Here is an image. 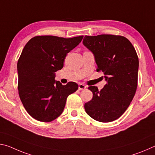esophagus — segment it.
<instances>
[{
  "label": "esophagus",
  "mask_w": 155,
  "mask_h": 155,
  "mask_svg": "<svg viewBox=\"0 0 155 155\" xmlns=\"http://www.w3.org/2000/svg\"><path fill=\"white\" fill-rule=\"evenodd\" d=\"M86 88H87V87H86L85 85H83V84H79V85H78V90H83Z\"/></svg>",
  "instance_id": "34e87169"
}]
</instances>
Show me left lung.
Masks as SVG:
<instances>
[{
	"mask_svg": "<svg viewBox=\"0 0 155 155\" xmlns=\"http://www.w3.org/2000/svg\"><path fill=\"white\" fill-rule=\"evenodd\" d=\"M83 44L94 54L97 72H103L107 81L101 91L96 86L88 87L93 98L85 104V111L96 121L112 122L124 114L135 94L137 52L130 41L120 35H85Z\"/></svg>",
	"mask_w": 155,
	"mask_h": 155,
	"instance_id": "8db88e82",
	"label": "left lung"
}]
</instances>
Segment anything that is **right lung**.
I'll return each instance as SVG.
<instances>
[{"mask_svg": "<svg viewBox=\"0 0 155 155\" xmlns=\"http://www.w3.org/2000/svg\"><path fill=\"white\" fill-rule=\"evenodd\" d=\"M83 38L35 36L23 48L17 64L18 93L34 119L45 122L55 120L64 111L68 96L78 90L76 83L63 85L54 78L55 72L63 68L67 54Z\"/></svg>", "mask_w": 155, "mask_h": 155, "instance_id": "right-lung-1", "label": "right lung"}]
</instances>
